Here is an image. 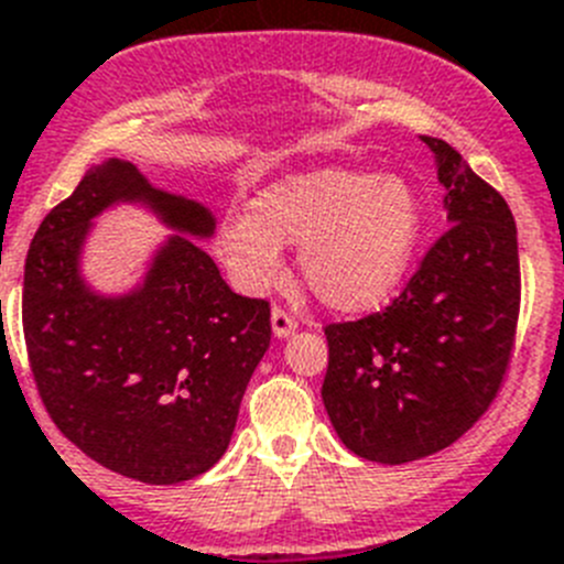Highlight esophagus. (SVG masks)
<instances>
[{"instance_id":"1","label":"esophagus","mask_w":564,"mask_h":564,"mask_svg":"<svg viewBox=\"0 0 564 564\" xmlns=\"http://www.w3.org/2000/svg\"><path fill=\"white\" fill-rule=\"evenodd\" d=\"M271 327H273V336L285 338V336H291L293 330H296L299 322H296V316H291V313L282 311V307H273V311H271Z\"/></svg>"}]
</instances>
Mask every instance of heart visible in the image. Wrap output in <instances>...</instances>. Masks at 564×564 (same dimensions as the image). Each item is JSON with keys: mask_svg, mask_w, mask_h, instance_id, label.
I'll use <instances>...</instances> for the list:
<instances>
[{"mask_svg": "<svg viewBox=\"0 0 564 564\" xmlns=\"http://www.w3.org/2000/svg\"><path fill=\"white\" fill-rule=\"evenodd\" d=\"M423 237L421 197L398 174L322 166L285 174L226 214L214 248L234 285L265 293L302 246V276L327 307L370 313L403 285Z\"/></svg>", "mask_w": 564, "mask_h": 564, "instance_id": "obj_1", "label": "heart"}]
</instances>
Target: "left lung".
Listing matches in <instances>:
<instances>
[{
	"instance_id": "left-lung-1",
	"label": "left lung",
	"mask_w": 564,
	"mask_h": 564,
	"mask_svg": "<svg viewBox=\"0 0 564 564\" xmlns=\"http://www.w3.org/2000/svg\"><path fill=\"white\" fill-rule=\"evenodd\" d=\"M421 141L435 152L449 231L387 311L325 327L333 430L358 457L390 466L435 455L480 421L520 316L511 208L449 143Z\"/></svg>"
}]
</instances>
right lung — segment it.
Masks as SVG:
<instances>
[{
	"mask_svg": "<svg viewBox=\"0 0 564 564\" xmlns=\"http://www.w3.org/2000/svg\"><path fill=\"white\" fill-rule=\"evenodd\" d=\"M118 202H141L178 234L141 286L101 297L83 282L80 248L91 220ZM212 234L203 203L109 158L30 242L22 325L44 410L84 455L132 480L172 486L220 460L271 344L265 299L234 293L192 239Z\"/></svg>",
	"mask_w": 564,
	"mask_h": 564,
	"instance_id": "obj_1",
	"label": "right lung"
}]
</instances>
